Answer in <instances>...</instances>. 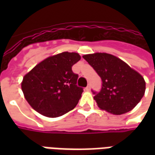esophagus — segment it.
Wrapping results in <instances>:
<instances>
[{"label":"esophagus","mask_w":155,"mask_h":155,"mask_svg":"<svg viewBox=\"0 0 155 155\" xmlns=\"http://www.w3.org/2000/svg\"><path fill=\"white\" fill-rule=\"evenodd\" d=\"M85 89H86V91H90V90H91V85H90V84L87 85V87L85 88Z\"/></svg>","instance_id":"obj_1"}]
</instances>
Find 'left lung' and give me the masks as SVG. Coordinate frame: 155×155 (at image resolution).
<instances>
[{
    "mask_svg": "<svg viewBox=\"0 0 155 155\" xmlns=\"http://www.w3.org/2000/svg\"><path fill=\"white\" fill-rule=\"evenodd\" d=\"M102 81L94 101L101 110L113 114H122L135 107L145 92L143 76L113 54L94 53L83 55Z\"/></svg>",
    "mask_w": 155,
    "mask_h": 155,
    "instance_id": "obj_1",
    "label": "left lung"
}]
</instances>
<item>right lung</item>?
<instances>
[{"label": "right lung", "instance_id": "add662e5", "mask_svg": "<svg viewBox=\"0 0 155 155\" xmlns=\"http://www.w3.org/2000/svg\"><path fill=\"white\" fill-rule=\"evenodd\" d=\"M81 60L75 52H62L36 64L25 74L21 89L25 100L35 111L56 118L72 110L81 97L78 74L72 66Z\"/></svg>", "mask_w": 155, "mask_h": 155}]
</instances>
